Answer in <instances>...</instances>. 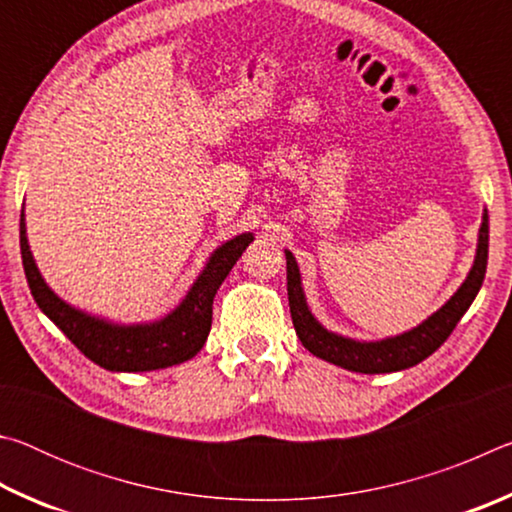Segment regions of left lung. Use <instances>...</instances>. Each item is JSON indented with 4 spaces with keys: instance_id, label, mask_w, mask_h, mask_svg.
Here are the masks:
<instances>
[{
    "instance_id": "left-lung-1",
    "label": "left lung",
    "mask_w": 512,
    "mask_h": 512,
    "mask_svg": "<svg viewBox=\"0 0 512 512\" xmlns=\"http://www.w3.org/2000/svg\"><path fill=\"white\" fill-rule=\"evenodd\" d=\"M488 212L483 214V223L479 230V248H476V259L470 275L463 282L452 298H449L443 309H438L431 318L424 320L411 332L395 339L377 341V343H359L352 339H343L339 334L327 332V329L311 316L307 309L305 293L300 287V271L296 264V257L287 253V291H289V307H291V320L296 327L298 339L302 345L314 354V357L334 363L345 370L366 372V375H377V372H395L411 368L436 352L443 345L449 334L454 332L458 320L470 309L472 300L479 293L485 266H488Z\"/></svg>"
}]
</instances>
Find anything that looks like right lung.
I'll list each match as a JSON object with an SVG mask.
<instances>
[{
    "label": "right lung",
    "mask_w": 512,
    "mask_h": 512,
    "mask_svg": "<svg viewBox=\"0 0 512 512\" xmlns=\"http://www.w3.org/2000/svg\"><path fill=\"white\" fill-rule=\"evenodd\" d=\"M253 235H239L223 244L210 257L205 271L198 275L187 298L176 311L149 325H110L106 320L92 318L83 311L69 307L42 280L24 228V212L20 214V250L24 275L38 307L54 320L69 341L97 366L115 372H144L169 368L196 357L207 341L212 327V302L230 268L237 264L248 248Z\"/></svg>",
    "instance_id": "right-lung-1"
}]
</instances>
